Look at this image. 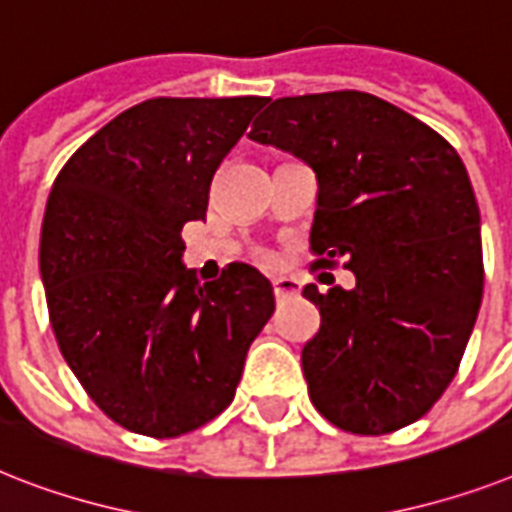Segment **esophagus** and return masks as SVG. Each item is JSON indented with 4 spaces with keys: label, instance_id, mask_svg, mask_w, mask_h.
<instances>
[{
    "label": "esophagus",
    "instance_id": "obj_1",
    "mask_svg": "<svg viewBox=\"0 0 512 512\" xmlns=\"http://www.w3.org/2000/svg\"><path fill=\"white\" fill-rule=\"evenodd\" d=\"M270 284H273V294H276V299L294 297V294L299 292V281H297V278L278 276V278H273Z\"/></svg>",
    "mask_w": 512,
    "mask_h": 512
}]
</instances>
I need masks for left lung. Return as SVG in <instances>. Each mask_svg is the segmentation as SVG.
<instances>
[{
  "instance_id": "obj_1",
  "label": "left lung",
  "mask_w": 512,
  "mask_h": 512,
  "mask_svg": "<svg viewBox=\"0 0 512 512\" xmlns=\"http://www.w3.org/2000/svg\"><path fill=\"white\" fill-rule=\"evenodd\" d=\"M249 139L315 170L310 247L355 286L302 289L321 328L302 347L315 410L378 436L418 421L458 373L484 294L471 178L434 128L365 91L281 97Z\"/></svg>"
}]
</instances>
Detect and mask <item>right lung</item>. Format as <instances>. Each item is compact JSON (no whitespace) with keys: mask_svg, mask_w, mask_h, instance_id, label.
<instances>
[{"mask_svg":"<svg viewBox=\"0 0 512 512\" xmlns=\"http://www.w3.org/2000/svg\"><path fill=\"white\" fill-rule=\"evenodd\" d=\"M265 97L147 99L99 128L49 191L39 268L52 331L99 410L170 439L231 405L273 286L228 265L199 284L181 228Z\"/></svg>","mask_w":512,"mask_h":512,"instance_id":"obj_1","label":"right lung"}]
</instances>
